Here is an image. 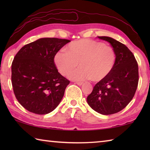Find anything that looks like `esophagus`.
Segmentation results:
<instances>
[{
  "instance_id": "esophagus-1",
  "label": "esophagus",
  "mask_w": 150,
  "mask_h": 150,
  "mask_svg": "<svg viewBox=\"0 0 150 150\" xmlns=\"http://www.w3.org/2000/svg\"><path fill=\"white\" fill-rule=\"evenodd\" d=\"M75 83H76V84H77V85H79V86H81V85H82L83 84V82H76Z\"/></svg>"
}]
</instances>
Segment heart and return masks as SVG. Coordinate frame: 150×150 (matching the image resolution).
<instances>
[{
	"label": "heart",
	"instance_id": "1",
	"mask_svg": "<svg viewBox=\"0 0 150 150\" xmlns=\"http://www.w3.org/2000/svg\"><path fill=\"white\" fill-rule=\"evenodd\" d=\"M116 62V54L111 46L89 39L72 42L66 52L59 51L54 56V63L59 72L66 76L77 66L80 67L69 74L74 81L91 79L99 82L108 77Z\"/></svg>",
	"mask_w": 150,
	"mask_h": 150
}]
</instances>
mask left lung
<instances>
[{
    "label": "left lung",
    "mask_w": 150,
    "mask_h": 150,
    "mask_svg": "<svg viewBox=\"0 0 150 150\" xmlns=\"http://www.w3.org/2000/svg\"><path fill=\"white\" fill-rule=\"evenodd\" d=\"M98 38L110 43L116 52V62L110 75L96 83L87 100L94 110L109 115L122 110L133 98L138 85V65L125 45L110 37Z\"/></svg>",
    "instance_id": "left-lung-1"
}]
</instances>
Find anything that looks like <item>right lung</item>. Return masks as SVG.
<instances>
[{
    "instance_id": "1",
    "label": "right lung",
    "mask_w": 150,
    "mask_h": 150,
    "mask_svg": "<svg viewBox=\"0 0 150 150\" xmlns=\"http://www.w3.org/2000/svg\"><path fill=\"white\" fill-rule=\"evenodd\" d=\"M71 42L40 38L22 47L12 63V85L19 103L29 112L46 115L57 107L70 81L58 72L54 56Z\"/></svg>"
}]
</instances>
